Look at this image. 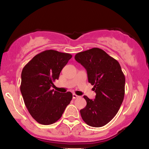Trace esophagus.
I'll use <instances>...</instances> for the list:
<instances>
[{
	"mask_svg": "<svg viewBox=\"0 0 149 149\" xmlns=\"http://www.w3.org/2000/svg\"><path fill=\"white\" fill-rule=\"evenodd\" d=\"M72 97H73V99H77V98L79 97V96L77 95H75V93H73V95H72Z\"/></svg>",
	"mask_w": 149,
	"mask_h": 149,
	"instance_id": "esophagus-1",
	"label": "esophagus"
}]
</instances>
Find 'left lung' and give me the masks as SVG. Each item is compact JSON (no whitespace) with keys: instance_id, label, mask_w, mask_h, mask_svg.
Here are the masks:
<instances>
[{"instance_id":"obj_1","label":"left lung","mask_w":149,"mask_h":149,"mask_svg":"<svg viewBox=\"0 0 149 149\" xmlns=\"http://www.w3.org/2000/svg\"><path fill=\"white\" fill-rule=\"evenodd\" d=\"M75 59L87 70L88 81L96 93L93 100L84 96L87 105L80 110L81 116L89 126L102 127L114 118L122 104L125 75L119 62L99 48L79 52Z\"/></svg>"}]
</instances>
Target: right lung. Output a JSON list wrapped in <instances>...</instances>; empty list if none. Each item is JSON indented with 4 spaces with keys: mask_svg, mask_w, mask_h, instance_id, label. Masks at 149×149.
<instances>
[{
    "mask_svg": "<svg viewBox=\"0 0 149 149\" xmlns=\"http://www.w3.org/2000/svg\"><path fill=\"white\" fill-rule=\"evenodd\" d=\"M72 57L68 53L47 50L35 56L22 70L20 91L24 103L41 124L50 125L58 120L72 99L71 92L51 89Z\"/></svg>",
    "mask_w": 149,
    "mask_h": 149,
    "instance_id": "right-lung-1",
    "label": "right lung"
}]
</instances>
